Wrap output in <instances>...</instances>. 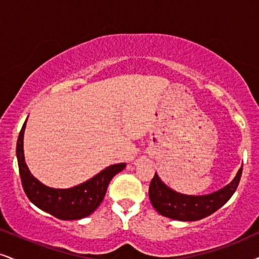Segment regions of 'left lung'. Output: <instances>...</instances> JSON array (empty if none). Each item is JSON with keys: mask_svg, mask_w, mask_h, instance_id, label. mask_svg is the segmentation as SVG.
<instances>
[{"mask_svg": "<svg viewBox=\"0 0 259 259\" xmlns=\"http://www.w3.org/2000/svg\"><path fill=\"white\" fill-rule=\"evenodd\" d=\"M242 167L231 184L206 196H186L170 190L155 173L149 186V198L157 212L179 221H197L211 215L228 202L240 181Z\"/></svg>", "mask_w": 259, "mask_h": 259, "instance_id": "8db88e82", "label": "left lung"}]
</instances>
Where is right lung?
<instances>
[{"instance_id": "add662e5", "label": "right lung", "mask_w": 259, "mask_h": 259, "mask_svg": "<svg viewBox=\"0 0 259 259\" xmlns=\"http://www.w3.org/2000/svg\"><path fill=\"white\" fill-rule=\"evenodd\" d=\"M26 121L19 133L17 157L22 188L28 199L43 211L60 220H79L91 215L103 200L111 179L122 170L126 164L109 165L86 183L67 190L48 187L30 173L25 163L22 143Z\"/></svg>"}]
</instances>
